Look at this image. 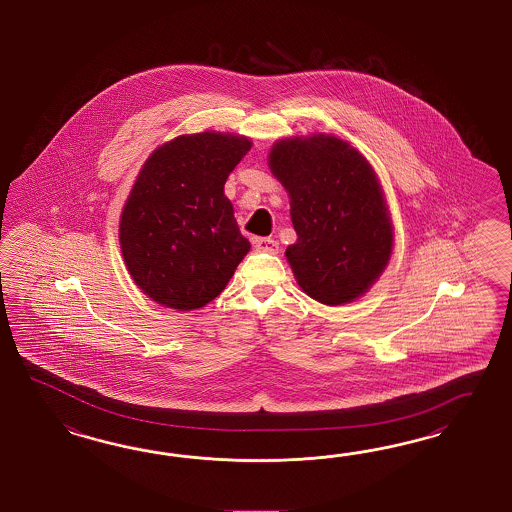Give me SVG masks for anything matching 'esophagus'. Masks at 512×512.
Segmentation results:
<instances>
[{
	"label": "esophagus",
	"mask_w": 512,
	"mask_h": 512,
	"mask_svg": "<svg viewBox=\"0 0 512 512\" xmlns=\"http://www.w3.org/2000/svg\"><path fill=\"white\" fill-rule=\"evenodd\" d=\"M253 244H255L257 251H263V253H272L274 255V253L279 251V244H277L274 238H255Z\"/></svg>",
	"instance_id": "34e87169"
}]
</instances>
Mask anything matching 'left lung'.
I'll return each mask as SVG.
<instances>
[{"label": "left lung", "instance_id": "8db88e82", "mask_svg": "<svg viewBox=\"0 0 512 512\" xmlns=\"http://www.w3.org/2000/svg\"><path fill=\"white\" fill-rule=\"evenodd\" d=\"M268 166L291 199L285 255L300 289L324 305L354 302L386 270L393 223L373 166L332 134L277 139Z\"/></svg>", "mask_w": 512, "mask_h": 512}]
</instances>
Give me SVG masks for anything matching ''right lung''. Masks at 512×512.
I'll return each mask as SVG.
<instances>
[{
  "instance_id": "right-lung-1",
  "label": "right lung",
  "mask_w": 512,
  "mask_h": 512,
  "mask_svg": "<svg viewBox=\"0 0 512 512\" xmlns=\"http://www.w3.org/2000/svg\"><path fill=\"white\" fill-rule=\"evenodd\" d=\"M223 132L184 134L151 152L119 221L126 270L156 304L192 311L225 289L251 244L223 186L251 149Z\"/></svg>"
}]
</instances>
